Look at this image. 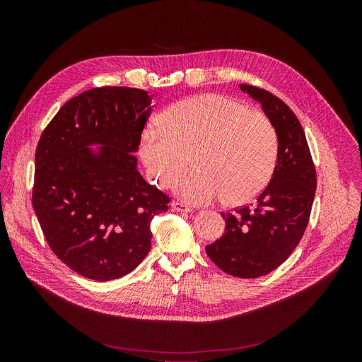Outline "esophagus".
Instances as JSON below:
<instances>
[{"mask_svg":"<svg viewBox=\"0 0 362 362\" xmlns=\"http://www.w3.org/2000/svg\"><path fill=\"white\" fill-rule=\"evenodd\" d=\"M172 211L173 212H192V208H190V206L182 203V202L173 200L172 202Z\"/></svg>","mask_w":362,"mask_h":362,"instance_id":"1","label":"esophagus"}]
</instances>
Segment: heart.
<instances>
[{
  "label": "heart",
  "instance_id": "heart-1",
  "mask_svg": "<svg viewBox=\"0 0 362 362\" xmlns=\"http://www.w3.org/2000/svg\"><path fill=\"white\" fill-rule=\"evenodd\" d=\"M279 153L278 133L261 112L223 94H200L175 103L163 120H150L140 137L147 172L168 187L187 156L195 169L173 182L186 203L228 204L253 199L269 183Z\"/></svg>",
  "mask_w": 362,
  "mask_h": 362
}]
</instances>
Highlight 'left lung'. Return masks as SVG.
I'll list each match as a JSON object with an SVG mask.
<instances>
[{"label":"left lung","mask_w":362,"mask_h":362,"mask_svg":"<svg viewBox=\"0 0 362 362\" xmlns=\"http://www.w3.org/2000/svg\"><path fill=\"white\" fill-rule=\"evenodd\" d=\"M261 103L279 140L278 162L269 185L255 204L222 214L225 233L206 246L211 261L238 278H259L284 264L299 243L311 215L317 172L303 129L272 93L240 84Z\"/></svg>","instance_id":"left-lung-1"}]
</instances>
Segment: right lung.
<instances>
[{
    "label": "right lung",
    "mask_w": 362,
    "mask_h": 362,
    "mask_svg": "<svg viewBox=\"0 0 362 362\" xmlns=\"http://www.w3.org/2000/svg\"><path fill=\"white\" fill-rule=\"evenodd\" d=\"M150 103L140 88H91L40 137L33 208L51 250L84 278L132 272L150 250L153 218L168 211L170 197L141 177L134 156Z\"/></svg>",
    "instance_id": "right-lung-1"
}]
</instances>
